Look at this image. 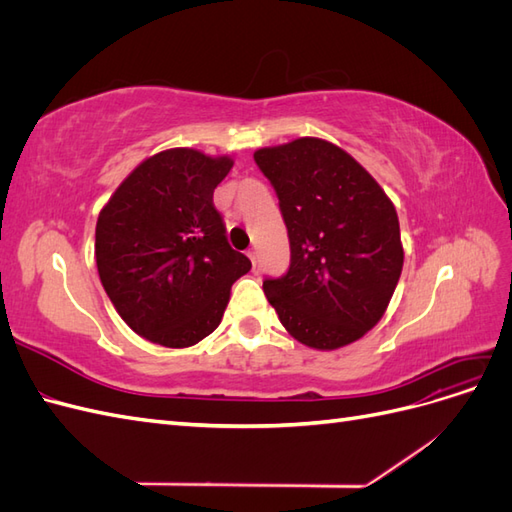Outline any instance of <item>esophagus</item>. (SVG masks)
Returning <instances> with one entry per match:
<instances>
[{
  "label": "esophagus",
  "instance_id": "34e87169",
  "mask_svg": "<svg viewBox=\"0 0 512 512\" xmlns=\"http://www.w3.org/2000/svg\"><path fill=\"white\" fill-rule=\"evenodd\" d=\"M247 256H250L252 265H254V269H256V250H247Z\"/></svg>",
  "mask_w": 512,
  "mask_h": 512
}]
</instances>
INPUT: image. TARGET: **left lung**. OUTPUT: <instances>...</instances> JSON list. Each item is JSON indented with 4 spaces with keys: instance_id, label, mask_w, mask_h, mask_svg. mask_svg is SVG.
I'll return each instance as SVG.
<instances>
[{
    "instance_id": "left-lung-1",
    "label": "left lung",
    "mask_w": 512,
    "mask_h": 512,
    "mask_svg": "<svg viewBox=\"0 0 512 512\" xmlns=\"http://www.w3.org/2000/svg\"><path fill=\"white\" fill-rule=\"evenodd\" d=\"M280 200L290 265L262 288L286 331L316 350L363 337L382 318L404 267L393 203L376 179L320 138L258 149Z\"/></svg>"
}]
</instances>
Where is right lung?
Listing matches in <instances>:
<instances>
[{"mask_svg":"<svg viewBox=\"0 0 512 512\" xmlns=\"http://www.w3.org/2000/svg\"><path fill=\"white\" fill-rule=\"evenodd\" d=\"M230 158L168 149L136 166L100 211V282L128 327L188 348L218 329L230 286L252 269L232 250L213 190Z\"/></svg>","mask_w":512,"mask_h":512,"instance_id":"1","label":"right lung"}]
</instances>
